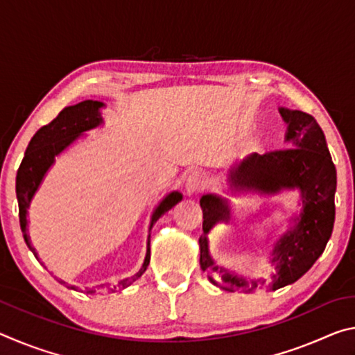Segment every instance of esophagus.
<instances>
[{
  "label": "esophagus",
  "mask_w": 355,
  "mask_h": 355,
  "mask_svg": "<svg viewBox=\"0 0 355 355\" xmlns=\"http://www.w3.org/2000/svg\"><path fill=\"white\" fill-rule=\"evenodd\" d=\"M207 186L208 178L205 177V173L202 172H192L188 180H186V191H188L189 194H197V192L207 189Z\"/></svg>",
  "instance_id": "obj_1"
}]
</instances>
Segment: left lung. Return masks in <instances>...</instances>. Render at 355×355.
Returning <instances> with one entry per match:
<instances>
[{"instance_id": "left-lung-1", "label": "left lung", "mask_w": 355, "mask_h": 355, "mask_svg": "<svg viewBox=\"0 0 355 355\" xmlns=\"http://www.w3.org/2000/svg\"><path fill=\"white\" fill-rule=\"evenodd\" d=\"M288 123L286 148L264 155H252L230 172V182L239 188H254L261 192L299 188L304 209L297 225L275 244L272 263L277 268L271 282L245 280L228 269L216 266L208 254L207 233L219 220L230 218L225 200L216 196H203V213L199 238L200 268L214 285L225 291L257 293L275 291L299 280L313 266L326 249L335 222L336 169L329 153L326 137L313 116L302 111L280 110Z\"/></svg>"}]
</instances>
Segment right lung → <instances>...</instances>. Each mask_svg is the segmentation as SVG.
<instances>
[{
  "mask_svg": "<svg viewBox=\"0 0 355 355\" xmlns=\"http://www.w3.org/2000/svg\"><path fill=\"white\" fill-rule=\"evenodd\" d=\"M100 107H103V103L94 100L81 101V103H78L75 106H65L50 123L44 125L28 144L26 153L23 156L19 171H17L15 192L17 200H19V216L23 238H25L28 248L33 250L34 255L37 254H35V249L31 245L29 235L26 232V211L29 208V203H31L34 192L37 191L42 178H44L45 172L48 171V167H50L53 164V161H55V156L61 153L65 147H69L78 136L84 133V131L95 128L97 125L101 123V117L98 112ZM180 200H182V194H180V192H171V194L159 203L158 208L155 209V213L152 216V225L150 227H153L155 222L166 211H169L172 207H175ZM148 263L150 236L147 244V255L146 260H144L142 268L139 269V272L133 275L131 279L119 282L120 290L130 286L137 277H141V275L146 272Z\"/></svg>",
  "mask_w": 355,
  "mask_h": 355,
  "instance_id": "right-lung-1",
  "label": "right lung"
}]
</instances>
